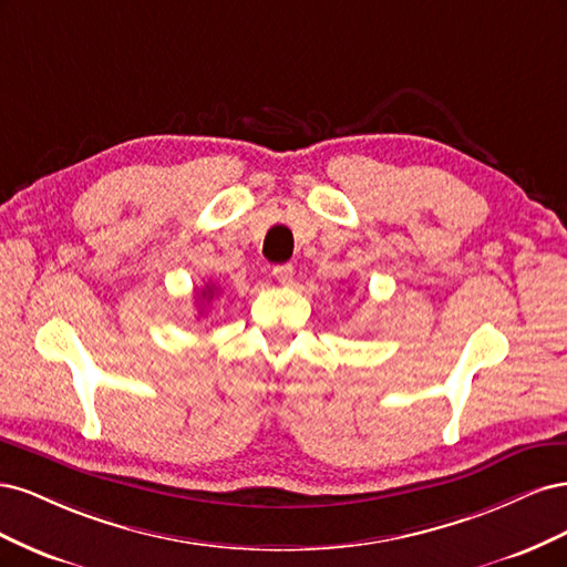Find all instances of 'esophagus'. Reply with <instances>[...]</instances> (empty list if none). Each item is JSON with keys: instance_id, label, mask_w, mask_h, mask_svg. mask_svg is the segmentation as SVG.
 Wrapping results in <instances>:
<instances>
[{"instance_id": "1", "label": "esophagus", "mask_w": 567, "mask_h": 567, "mask_svg": "<svg viewBox=\"0 0 567 567\" xmlns=\"http://www.w3.org/2000/svg\"><path fill=\"white\" fill-rule=\"evenodd\" d=\"M271 274H274V279H277L284 286H288L290 281H293V267H290V265H277V267L271 269Z\"/></svg>"}]
</instances>
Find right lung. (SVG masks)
<instances>
[{
	"label": "right lung",
	"mask_w": 567,
	"mask_h": 567,
	"mask_svg": "<svg viewBox=\"0 0 567 567\" xmlns=\"http://www.w3.org/2000/svg\"><path fill=\"white\" fill-rule=\"evenodd\" d=\"M215 296H217V288H215V286H205V288L200 290V298H203L205 302H210Z\"/></svg>",
	"instance_id": "1"
}]
</instances>
